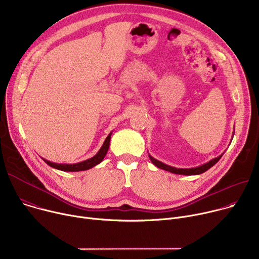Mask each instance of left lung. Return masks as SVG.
<instances>
[{
  "label": "left lung",
  "mask_w": 259,
  "mask_h": 259,
  "mask_svg": "<svg viewBox=\"0 0 259 259\" xmlns=\"http://www.w3.org/2000/svg\"><path fill=\"white\" fill-rule=\"evenodd\" d=\"M223 154H221L220 156H218L217 158H214L209 160L208 162L204 163V164H201V165L197 166V167H192V168H177V167H172L170 165H167V164L163 163L157 159H155L154 157H152L150 154H149V157H150V160L152 161V163L154 164V165H156L158 168H161V169H164L166 171H169V172H172V174H176V175H184V176H195V175H200L204 171H206L207 169H209L211 166H214L215 164L220 160V158L222 157Z\"/></svg>",
  "instance_id": "1"
}]
</instances>
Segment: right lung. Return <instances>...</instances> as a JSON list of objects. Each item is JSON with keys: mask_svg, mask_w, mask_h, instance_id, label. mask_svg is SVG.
<instances>
[{"mask_svg": "<svg viewBox=\"0 0 259 259\" xmlns=\"http://www.w3.org/2000/svg\"><path fill=\"white\" fill-rule=\"evenodd\" d=\"M111 133L110 132L108 134V136L105 138L104 140V144L102 145V147L100 148V150L98 151V153L85 160V161H81V162H78V163H74V164H59V163H55V162H51L49 160H45L44 158H42L44 160V162L46 164H49L50 166H52L53 168H56V169H59V170H62V171H82V170H88L94 166H96L97 164L101 163L102 160L104 159V157L106 156L107 154V151L109 149V143H110V136H111Z\"/></svg>", "mask_w": 259, "mask_h": 259, "instance_id": "1", "label": "right lung"}]
</instances>
